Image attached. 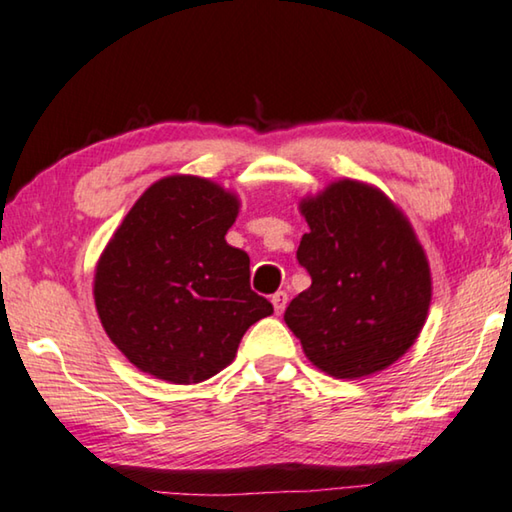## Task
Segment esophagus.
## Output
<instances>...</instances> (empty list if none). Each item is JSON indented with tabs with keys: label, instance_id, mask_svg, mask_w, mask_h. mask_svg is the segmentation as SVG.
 <instances>
[{
	"label": "esophagus",
	"instance_id": "obj_1",
	"mask_svg": "<svg viewBox=\"0 0 512 512\" xmlns=\"http://www.w3.org/2000/svg\"><path fill=\"white\" fill-rule=\"evenodd\" d=\"M271 303H273L275 314L285 312V307H287V294H285V291H275V294L271 296Z\"/></svg>",
	"mask_w": 512,
	"mask_h": 512
}]
</instances>
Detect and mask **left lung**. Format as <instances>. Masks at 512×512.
Returning a JSON list of instances; mask_svg holds the SVG:
<instances>
[{"label":"left lung","mask_w":512,"mask_h":512,"mask_svg":"<svg viewBox=\"0 0 512 512\" xmlns=\"http://www.w3.org/2000/svg\"><path fill=\"white\" fill-rule=\"evenodd\" d=\"M310 232L298 262L312 285L291 300L285 323L316 369L364 378L417 342L433 280L415 230L373 184L335 180L298 202Z\"/></svg>","instance_id":"obj_1"}]
</instances>
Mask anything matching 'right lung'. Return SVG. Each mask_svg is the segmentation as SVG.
Returning <instances> with one entry per match:
<instances>
[{"instance_id": "add662e5", "label": "right lung", "mask_w": 512, "mask_h": 512, "mask_svg": "<svg viewBox=\"0 0 512 512\" xmlns=\"http://www.w3.org/2000/svg\"><path fill=\"white\" fill-rule=\"evenodd\" d=\"M237 193L207 177L168 175L134 202L95 266L93 298L109 339L136 369L202 383L234 360L269 300L250 289V257L225 234Z\"/></svg>"}]
</instances>
